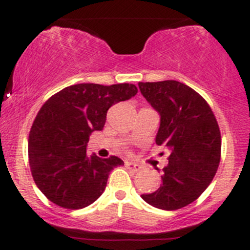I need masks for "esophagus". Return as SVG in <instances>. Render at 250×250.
Here are the masks:
<instances>
[{
    "label": "esophagus",
    "mask_w": 250,
    "mask_h": 250,
    "mask_svg": "<svg viewBox=\"0 0 250 250\" xmlns=\"http://www.w3.org/2000/svg\"><path fill=\"white\" fill-rule=\"evenodd\" d=\"M125 167H127L128 169H130V170H134V172H137V170L139 169V166H138V164L133 163V162L125 161Z\"/></svg>",
    "instance_id": "34e87169"
}]
</instances>
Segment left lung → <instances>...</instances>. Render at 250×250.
Returning <instances> with one entry per match:
<instances>
[{
    "label": "left lung",
    "mask_w": 250,
    "mask_h": 250,
    "mask_svg": "<svg viewBox=\"0 0 250 250\" xmlns=\"http://www.w3.org/2000/svg\"><path fill=\"white\" fill-rule=\"evenodd\" d=\"M141 93L161 116L156 143L169 149L162 186L142 194L150 206L175 210L194 202L210 184L220 162V130L212 108L178 81L139 82Z\"/></svg>",
    "instance_id": "obj_1"
}]
</instances>
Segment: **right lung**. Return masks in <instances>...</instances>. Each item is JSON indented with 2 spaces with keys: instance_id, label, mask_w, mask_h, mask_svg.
Returning <instances> with one entry per match:
<instances>
[{
  "instance_id": "right-lung-1",
  "label": "right lung",
  "mask_w": 250,
  "mask_h": 250,
  "mask_svg": "<svg viewBox=\"0 0 250 250\" xmlns=\"http://www.w3.org/2000/svg\"><path fill=\"white\" fill-rule=\"evenodd\" d=\"M137 92L129 83H80L44 102L31 128L28 161L33 181L47 199L62 208L81 209L101 197L109 172L123 161L116 156L89 157V136L103 129L112 105Z\"/></svg>"
}]
</instances>
